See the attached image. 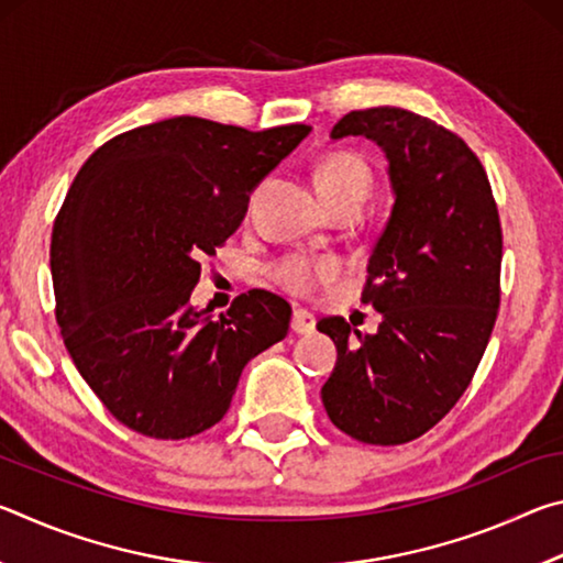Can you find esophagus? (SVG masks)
Returning <instances> with one entry per match:
<instances>
[{
  "mask_svg": "<svg viewBox=\"0 0 563 563\" xmlns=\"http://www.w3.org/2000/svg\"><path fill=\"white\" fill-rule=\"evenodd\" d=\"M290 330L295 332V335H310V332L316 330V316H312V312H308V310L298 308L292 312Z\"/></svg>",
  "mask_w": 563,
  "mask_h": 563,
  "instance_id": "esophagus-1",
  "label": "esophagus"
}]
</instances>
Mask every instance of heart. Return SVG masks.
Returning <instances> with one entry per match:
<instances>
[{
	"mask_svg": "<svg viewBox=\"0 0 563 563\" xmlns=\"http://www.w3.org/2000/svg\"><path fill=\"white\" fill-rule=\"evenodd\" d=\"M318 190L322 194H340V190H360L367 196L369 168L362 158L352 154H338L328 158L318 170ZM340 263L335 258H302L290 255L275 265V280L295 295H310L318 285L335 280Z\"/></svg>",
	"mask_w": 563,
	"mask_h": 563,
	"instance_id": "heart-1",
	"label": "heart"
}]
</instances>
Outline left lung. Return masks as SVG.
<instances>
[{
    "label": "left lung",
    "instance_id": "left-lung-1",
    "mask_svg": "<svg viewBox=\"0 0 563 563\" xmlns=\"http://www.w3.org/2000/svg\"><path fill=\"white\" fill-rule=\"evenodd\" d=\"M383 148L393 211L367 263L362 300L375 335L342 318L318 330L338 362L322 385L332 424L365 444H405L440 422L470 387L499 310L501 225L479 158L452 131L397 107L350 111L330 139Z\"/></svg>",
    "mask_w": 563,
    "mask_h": 563
}]
</instances>
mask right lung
Here are the masks:
<instances>
[{
    "label": "right lung",
    "mask_w": 563,
    "mask_h": 563,
    "mask_svg": "<svg viewBox=\"0 0 563 563\" xmlns=\"http://www.w3.org/2000/svg\"><path fill=\"white\" fill-rule=\"evenodd\" d=\"M310 126L247 131L198 117L131 129L76 174L52 233L56 322L109 412L156 440L221 422L243 367L288 335L290 305L247 290L194 308L201 261Z\"/></svg>",
    "instance_id": "1"
}]
</instances>
